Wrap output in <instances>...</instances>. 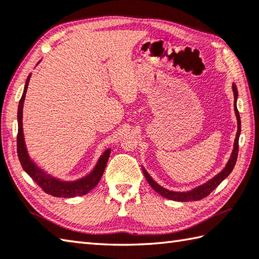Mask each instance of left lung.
<instances>
[{
    "label": "left lung",
    "instance_id": "left-lung-1",
    "mask_svg": "<svg viewBox=\"0 0 259 259\" xmlns=\"http://www.w3.org/2000/svg\"><path fill=\"white\" fill-rule=\"evenodd\" d=\"M232 91H234V96H235V102H234V108H235V114L237 118V125H238V130H237V135L235 138V143H234V149L231 151V155L228 159L226 166L224 168L221 169V171H219L217 175H214L212 179H210L209 181H206L205 183H203L202 185H199L194 187V189L185 191V192H176V191H170L167 190L165 187H163L161 185H159L158 183H156L154 181L153 177L149 175L148 171L146 170L145 167L143 166L144 175L146 177L147 182H148L149 185L153 187L155 190V192H157L159 195H161L165 199H168L171 201H177V202H191V201H199L203 197L209 195L212 191H213L215 187L219 185L222 181L226 180L229 174L234 169V167L236 165L237 161V157H238V141H239V136H240V131H241V121H240V115L239 112H238L237 109V99H238V91L235 84H232Z\"/></svg>",
    "mask_w": 259,
    "mask_h": 259
}]
</instances>
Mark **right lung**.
I'll list each match as a JSON object with an SVG mask.
<instances>
[{"instance_id":"obj_1","label":"right lung","mask_w":259,"mask_h":259,"mask_svg":"<svg viewBox=\"0 0 259 259\" xmlns=\"http://www.w3.org/2000/svg\"><path fill=\"white\" fill-rule=\"evenodd\" d=\"M40 63V62H39ZM38 63V64H39ZM31 74L28 76L25 80L23 93L21 100L18 106V139H17V148H18V157L23 170L37 183L47 194H50L56 197H75L88 194L91 190L98 185V183L102 177L106 163L109 160V156L111 149H105L100 158L96 161L94 168L90 171L88 175L80 177L75 181H65L60 180L58 177H55L48 171L42 169L41 167L34 163V160L30 157L27 145L24 141L23 135V125H22V115H23V103L25 100V93H27L28 85L30 82Z\"/></svg>"}]
</instances>
